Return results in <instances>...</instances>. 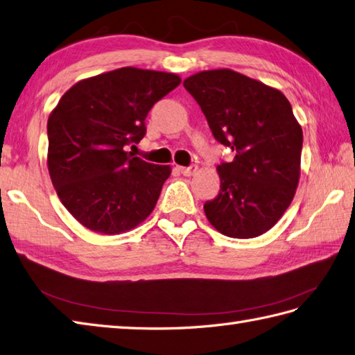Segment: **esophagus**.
<instances>
[{"label":"esophagus","instance_id":"obj_1","mask_svg":"<svg viewBox=\"0 0 355 355\" xmlns=\"http://www.w3.org/2000/svg\"><path fill=\"white\" fill-rule=\"evenodd\" d=\"M179 171L182 173L184 176H193L197 171V166H189V167H179Z\"/></svg>","mask_w":355,"mask_h":355}]
</instances>
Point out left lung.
Returning a JSON list of instances; mask_svg holds the SVG:
<instances>
[{
  "label": "left lung",
  "instance_id": "obj_1",
  "mask_svg": "<svg viewBox=\"0 0 355 355\" xmlns=\"http://www.w3.org/2000/svg\"><path fill=\"white\" fill-rule=\"evenodd\" d=\"M184 87L200 105L212 135L235 153L221 162L220 193L203 206L230 238H256L288 209L300 179L302 131L289 101L230 69L198 72Z\"/></svg>",
  "mask_w": 355,
  "mask_h": 355
}]
</instances>
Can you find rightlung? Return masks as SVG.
I'll return each mask as SVG.
<instances>
[{
    "instance_id": "obj_1",
    "label": "right lung",
    "mask_w": 355,
    "mask_h": 355,
    "mask_svg": "<svg viewBox=\"0 0 355 355\" xmlns=\"http://www.w3.org/2000/svg\"><path fill=\"white\" fill-rule=\"evenodd\" d=\"M180 84L175 73L122 67L69 89L48 119V170L84 227L119 235L149 217L168 166L134 157L148 112Z\"/></svg>"
}]
</instances>
